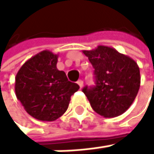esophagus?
Wrapping results in <instances>:
<instances>
[{"label":"esophagus","mask_w":154,"mask_h":154,"mask_svg":"<svg viewBox=\"0 0 154 154\" xmlns=\"http://www.w3.org/2000/svg\"><path fill=\"white\" fill-rule=\"evenodd\" d=\"M78 84H79V87H80V88H81L83 87V84H84V83H83V80H81V79H80V80H79V81H78Z\"/></svg>","instance_id":"esophagus-1"}]
</instances>
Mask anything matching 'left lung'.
Returning a JSON list of instances; mask_svg holds the SVG:
<instances>
[{
  "label": "left lung",
  "instance_id": "1",
  "mask_svg": "<svg viewBox=\"0 0 154 154\" xmlns=\"http://www.w3.org/2000/svg\"><path fill=\"white\" fill-rule=\"evenodd\" d=\"M83 54L94 67L96 86L82 90L92 109L105 118L124 114L140 90V74L137 63L116 49L103 45L83 51Z\"/></svg>",
  "mask_w": 154,
  "mask_h": 154
}]
</instances>
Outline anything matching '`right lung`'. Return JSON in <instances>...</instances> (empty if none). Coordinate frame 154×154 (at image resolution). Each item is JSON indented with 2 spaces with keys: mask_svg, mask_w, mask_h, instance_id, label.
Wrapping results in <instances>:
<instances>
[{
  "mask_svg": "<svg viewBox=\"0 0 154 154\" xmlns=\"http://www.w3.org/2000/svg\"><path fill=\"white\" fill-rule=\"evenodd\" d=\"M58 54L45 50L28 59L15 75L17 100L28 115L39 121H55L68 108L79 86L57 69Z\"/></svg>",
  "mask_w": 154,
  "mask_h": 154,
  "instance_id": "1",
  "label": "right lung"
}]
</instances>
